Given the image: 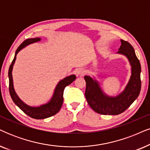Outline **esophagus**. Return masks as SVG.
<instances>
[{
    "label": "esophagus",
    "instance_id": "esophagus-1",
    "mask_svg": "<svg viewBox=\"0 0 150 150\" xmlns=\"http://www.w3.org/2000/svg\"><path fill=\"white\" fill-rule=\"evenodd\" d=\"M76 73L78 76H83L85 74V70L83 68H79L76 71Z\"/></svg>",
    "mask_w": 150,
    "mask_h": 150
}]
</instances>
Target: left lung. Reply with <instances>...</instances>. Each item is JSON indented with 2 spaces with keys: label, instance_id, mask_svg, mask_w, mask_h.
<instances>
[{
  "label": "left lung",
  "instance_id": "1",
  "mask_svg": "<svg viewBox=\"0 0 150 150\" xmlns=\"http://www.w3.org/2000/svg\"><path fill=\"white\" fill-rule=\"evenodd\" d=\"M118 54L125 55L132 67V75L125 90L115 97L109 96L103 92L99 83L89 76H85L86 82L85 98L94 112L103 115H118L122 113L139 96L141 88V67L134 50L127 41L120 40Z\"/></svg>",
  "mask_w": 150,
  "mask_h": 150
}]
</instances>
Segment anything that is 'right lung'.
I'll return each mask as SVG.
<instances>
[{
	"mask_svg": "<svg viewBox=\"0 0 150 150\" xmlns=\"http://www.w3.org/2000/svg\"><path fill=\"white\" fill-rule=\"evenodd\" d=\"M40 40V38H29V39L25 40L21 45L18 47V49L16 50L15 53V56L13 60L11 62V64L9 66L8 76H9V94L11 97L13 103L23 111L24 113L27 115L30 116L31 118H35V119H44V118H49L57 114L61 110L62 105L63 103V92L64 89L66 86L71 84L73 81H75L76 76L71 75L67 76L65 79L59 81L56 85L55 90H54V94L52 97V99L47 103L42 105L39 107H31L25 104L24 102L19 98L18 95L15 92L14 88H13V79H12V69L13 64L15 63L16 55L19 52L21 51L23 48L26 47L28 45L34 42H38Z\"/></svg>",
	"mask_w": 150,
	"mask_h": 150,
	"instance_id": "right-lung-1",
	"label": "right lung"
}]
</instances>
